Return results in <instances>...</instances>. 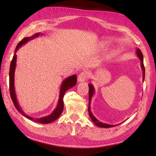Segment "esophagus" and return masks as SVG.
Listing matches in <instances>:
<instances>
[{
    "label": "esophagus",
    "mask_w": 156,
    "mask_h": 156,
    "mask_svg": "<svg viewBox=\"0 0 156 156\" xmlns=\"http://www.w3.org/2000/svg\"><path fill=\"white\" fill-rule=\"evenodd\" d=\"M88 73L86 72H81L80 73V74L78 76V81L79 82H84L86 80L88 79Z\"/></svg>",
    "instance_id": "1"
}]
</instances>
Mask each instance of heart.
Instances as JSON below:
<instances>
[{
    "instance_id": "heart-1",
    "label": "heart",
    "mask_w": 156,
    "mask_h": 156,
    "mask_svg": "<svg viewBox=\"0 0 156 156\" xmlns=\"http://www.w3.org/2000/svg\"><path fill=\"white\" fill-rule=\"evenodd\" d=\"M106 47H107V44H105V43H101L100 45V48L101 49H105Z\"/></svg>"
}]
</instances>
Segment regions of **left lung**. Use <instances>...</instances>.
Wrapping results in <instances>:
<instances>
[{"mask_svg":"<svg viewBox=\"0 0 156 156\" xmlns=\"http://www.w3.org/2000/svg\"><path fill=\"white\" fill-rule=\"evenodd\" d=\"M136 54L137 55L138 57L139 58L140 60V67L141 69H142L143 71V80L144 81V76H145V69H144V64H143V55L142 52L139 49H136ZM88 87H89V103H88V113H89V116L90 117L91 120H92V122L94 123V124L96 125L98 127H103V128H108V127H115L117 125H111V124H105V123H103V122H101L99 121L93 115V114L92 113V111L90 110V101L92 100V98L94 95V92H95V89L94 88V86L92 85V84L89 83L88 84ZM119 125V124H118Z\"/></svg>","mask_w":156,"mask_h":156,"instance_id":"1","label":"left lung"}]
</instances>
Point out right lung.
<instances>
[{
  "mask_svg": "<svg viewBox=\"0 0 156 156\" xmlns=\"http://www.w3.org/2000/svg\"><path fill=\"white\" fill-rule=\"evenodd\" d=\"M41 34L40 32L36 33V34H34L30 37H26L25 38H23L20 43L17 44L16 46V48L15 49V52H14V55L13 56V58L12 60V62L10 64V73H9V77H10V92L12 100L13 101V103L15 107L17 108V110L20 112L21 114L24 116L25 117L27 118L28 119H29L33 122H37V123L40 124H49L51 122L56 120L60 116V115L62 114L64 108V101L63 98L65 94V92H66L68 90L69 88H72L74 87L77 83V75H73L72 76H69L65 79L62 81V84H61L60 89V94H59V99L58 101V104L55 109L52 112L51 115L46 116L42 118H33L29 115H26L25 113L23 112V111L21 109V108L19 104L18 101L17 100L16 94V90H15V86H14V73H15V70L16 68V61H17V55L16 52L18 51L23 45H25L27 44L28 41L33 40L36 37H38Z\"/></svg>",
  "mask_w": 156,
  "mask_h": 156,
  "instance_id": "obj_1",
  "label": "right lung"
}]
</instances>
